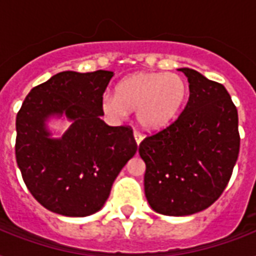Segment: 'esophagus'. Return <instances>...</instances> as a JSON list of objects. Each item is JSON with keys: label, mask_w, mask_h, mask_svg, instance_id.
Returning a JSON list of instances; mask_svg holds the SVG:
<instances>
[{"label": "esophagus", "mask_w": 256, "mask_h": 256, "mask_svg": "<svg viewBox=\"0 0 256 256\" xmlns=\"http://www.w3.org/2000/svg\"><path fill=\"white\" fill-rule=\"evenodd\" d=\"M134 140H136V144H140L142 142V140H144V136L140 132H134Z\"/></svg>", "instance_id": "esophagus-1"}]
</instances>
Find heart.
Wrapping results in <instances>:
<instances>
[{"mask_svg":"<svg viewBox=\"0 0 256 256\" xmlns=\"http://www.w3.org/2000/svg\"><path fill=\"white\" fill-rule=\"evenodd\" d=\"M186 98V85L174 73H136L118 84L116 96L106 94L102 108L108 116L122 120L136 112L146 130H160L176 118Z\"/></svg>","mask_w":256,"mask_h":256,"instance_id":"obj_1","label":"heart"}]
</instances>
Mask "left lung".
Instances as JSON below:
<instances>
[{
	"label": "left lung",
	"mask_w": 256,
	"mask_h": 256,
	"mask_svg": "<svg viewBox=\"0 0 256 256\" xmlns=\"http://www.w3.org/2000/svg\"><path fill=\"white\" fill-rule=\"evenodd\" d=\"M187 77L190 96L168 128L146 136L144 195L152 210L184 216L210 207L230 180L239 154L238 110L224 86L196 70Z\"/></svg>",
	"instance_id": "left-lung-1"
}]
</instances>
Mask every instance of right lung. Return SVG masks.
<instances>
[{
    "label": "right lung",
    "instance_id": "obj_1",
    "mask_svg": "<svg viewBox=\"0 0 256 256\" xmlns=\"http://www.w3.org/2000/svg\"><path fill=\"white\" fill-rule=\"evenodd\" d=\"M112 72H62L32 88L16 120V160L28 190L42 206L65 216L104 207L112 182L136 152L128 126H108L102 98ZM72 120L61 138L46 128L50 116Z\"/></svg>",
    "mask_w": 256,
    "mask_h": 256
}]
</instances>
